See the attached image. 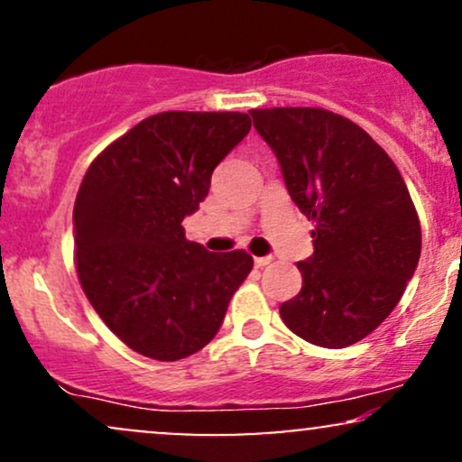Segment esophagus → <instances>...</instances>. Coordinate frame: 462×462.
Here are the masks:
<instances>
[{
    "label": "esophagus",
    "instance_id": "esophagus-1",
    "mask_svg": "<svg viewBox=\"0 0 462 462\" xmlns=\"http://www.w3.org/2000/svg\"><path fill=\"white\" fill-rule=\"evenodd\" d=\"M272 261H273L272 256H258V258H254V264H256L258 269H263V267H267Z\"/></svg>",
    "mask_w": 462,
    "mask_h": 462
}]
</instances>
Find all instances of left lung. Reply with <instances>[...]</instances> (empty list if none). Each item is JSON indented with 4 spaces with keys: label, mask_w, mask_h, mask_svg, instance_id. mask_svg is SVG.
<instances>
[{
    "label": "left lung",
    "mask_w": 462,
    "mask_h": 462,
    "mask_svg": "<svg viewBox=\"0 0 462 462\" xmlns=\"http://www.w3.org/2000/svg\"><path fill=\"white\" fill-rule=\"evenodd\" d=\"M249 115L291 199L315 224V254L298 263L301 291L280 317L312 346H354L391 315L419 263L421 226L404 178L367 132L332 110Z\"/></svg>",
    "instance_id": "left-lung-1"
}]
</instances>
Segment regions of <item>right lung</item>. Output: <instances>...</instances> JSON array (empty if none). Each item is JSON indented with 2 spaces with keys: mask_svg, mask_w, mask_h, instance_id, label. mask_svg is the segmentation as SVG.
<instances>
[{
  "mask_svg": "<svg viewBox=\"0 0 462 462\" xmlns=\"http://www.w3.org/2000/svg\"><path fill=\"white\" fill-rule=\"evenodd\" d=\"M249 128L245 113H158L84 173L73 206L79 284L141 356L169 363L208 346L252 272L245 249L210 254L182 227L208 195L213 169Z\"/></svg>",
  "mask_w": 462,
  "mask_h": 462,
  "instance_id": "add662e5",
  "label": "right lung"
}]
</instances>
